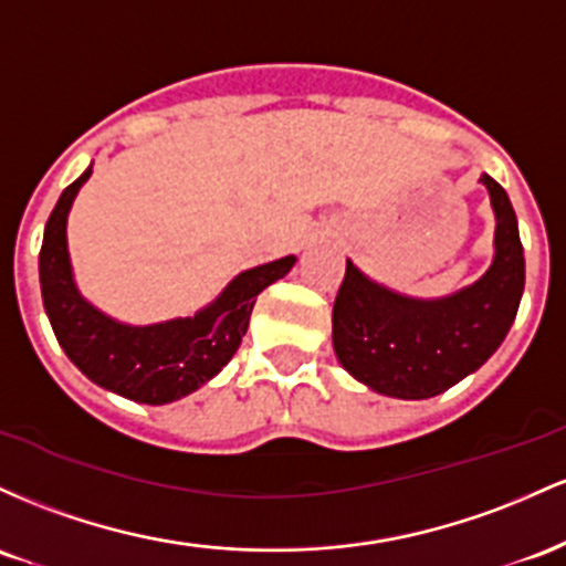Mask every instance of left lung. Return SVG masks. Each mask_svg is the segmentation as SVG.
Instances as JSON below:
<instances>
[{"mask_svg":"<svg viewBox=\"0 0 566 566\" xmlns=\"http://www.w3.org/2000/svg\"><path fill=\"white\" fill-rule=\"evenodd\" d=\"M497 232L494 262L471 289L420 302L392 294L347 262L332 326L339 364L358 382L392 398H433L481 368L503 345L524 294V249L505 189L481 176Z\"/></svg>","mask_w":566,"mask_h":566,"instance_id":"8db88e82","label":"left lung"}]
</instances>
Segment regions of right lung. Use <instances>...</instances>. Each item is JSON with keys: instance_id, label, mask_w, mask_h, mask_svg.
Returning <instances> with one entry per match:
<instances>
[{"instance_id": "obj_1", "label": "right lung", "mask_w": 566, "mask_h": 566, "mask_svg": "<svg viewBox=\"0 0 566 566\" xmlns=\"http://www.w3.org/2000/svg\"><path fill=\"white\" fill-rule=\"evenodd\" d=\"M91 168L69 184L44 224L40 283L44 313L55 339L74 366L95 385L138 403H170L216 377L249 328L256 296L294 266V256L245 270L224 294L195 317L123 326L91 307L72 281L66 251V216Z\"/></svg>"}]
</instances>
